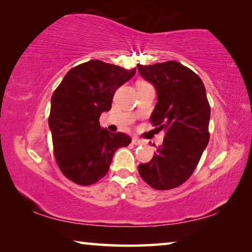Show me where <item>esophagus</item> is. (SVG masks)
<instances>
[{"label":"esophagus","instance_id":"obj_1","mask_svg":"<svg viewBox=\"0 0 252 252\" xmlns=\"http://www.w3.org/2000/svg\"><path fill=\"white\" fill-rule=\"evenodd\" d=\"M132 143L135 144V146H142V144H144V142L142 141V140H140L138 138H133L132 139Z\"/></svg>","mask_w":252,"mask_h":252}]
</instances>
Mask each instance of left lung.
Wrapping results in <instances>:
<instances>
[{
	"label": "left lung",
	"mask_w": 252,
	"mask_h": 252,
	"mask_svg": "<svg viewBox=\"0 0 252 252\" xmlns=\"http://www.w3.org/2000/svg\"><path fill=\"white\" fill-rule=\"evenodd\" d=\"M142 78L157 91L150 120L165 131L163 143L139 173L157 190L177 188L189 179L209 142L210 105L206 88L193 71L177 61L138 64Z\"/></svg>",
	"instance_id": "8db88e82"
}]
</instances>
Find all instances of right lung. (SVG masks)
<instances>
[{"label": "right lung", "instance_id": "obj_1", "mask_svg": "<svg viewBox=\"0 0 252 252\" xmlns=\"http://www.w3.org/2000/svg\"><path fill=\"white\" fill-rule=\"evenodd\" d=\"M135 74V69L91 60L71 69L51 99L49 127L60 170L71 181L90 186L109 171L119 148L131 138L100 126L114 92Z\"/></svg>", "mask_w": 252, "mask_h": 252}]
</instances>
